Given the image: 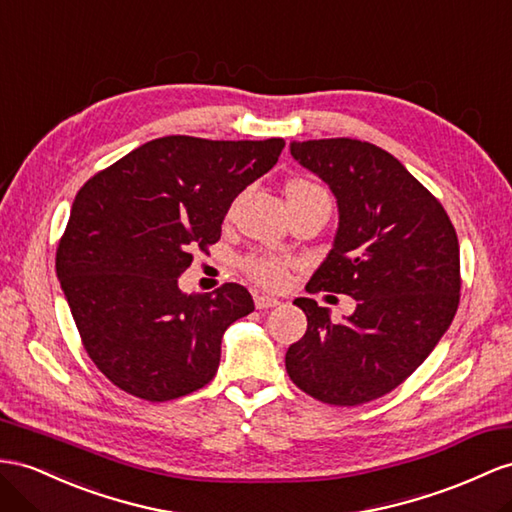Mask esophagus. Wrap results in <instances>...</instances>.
<instances>
[{"mask_svg": "<svg viewBox=\"0 0 512 512\" xmlns=\"http://www.w3.org/2000/svg\"><path fill=\"white\" fill-rule=\"evenodd\" d=\"M253 298H255V307H257V309H272V307L279 305L277 298L268 296V294H261V292H255Z\"/></svg>", "mask_w": 512, "mask_h": 512, "instance_id": "1", "label": "esophagus"}]
</instances>
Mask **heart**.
<instances>
[{"label":"heart","instance_id":"1","mask_svg":"<svg viewBox=\"0 0 512 512\" xmlns=\"http://www.w3.org/2000/svg\"><path fill=\"white\" fill-rule=\"evenodd\" d=\"M287 199H300V196H313V194H326L318 183L307 179H292L285 188ZM244 272L255 283L264 287H281L287 281V270H290V261L270 255V253H253L242 259Z\"/></svg>","mask_w":512,"mask_h":512}]
</instances>
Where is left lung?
Returning a JSON list of instances; mask_svg holds the SVG:
<instances>
[{
    "instance_id": "left-lung-1",
    "label": "left lung",
    "mask_w": 512,
    "mask_h": 512,
    "mask_svg": "<svg viewBox=\"0 0 512 512\" xmlns=\"http://www.w3.org/2000/svg\"><path fill=\"white\" fill-rule=\"evenodd\" d=\"M290 151L339 209L333 248L307 292L348 294L357 309L335 324L316 300L296 298L307 331L287 348L285 370L320 402L365 404L404 383L452 324L461 298L456 231L435 196L376 144L324 138Z\"/></svg>"
}]
</instances>
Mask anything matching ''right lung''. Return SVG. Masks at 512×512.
Segmentation results:
<instances>
[{
    "label": "right lung",
    "mask_w": 512,
    "mask_h": 512,
    "mask_svg": "<svg viewBox=\"0 0 512 512\" xmlns=\"http://www.w3.org/2000/svg\"><path fill=\"white\" fill-rule=\"evenodd\" d=\"M283 138H155L90 177L58 244L56 272L88 357L131 396L166 402L218 372L229 326L255 309L246 287L177 285L196 248L248 183L277 164Z\"/></svg>",
    "instance_id": "obj_1"
}]
</instances>
